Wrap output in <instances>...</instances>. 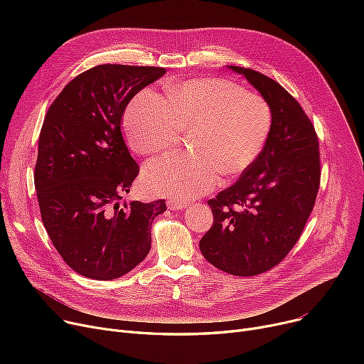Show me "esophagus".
Here are the masks:
<instances>
[{
  "instance_id": "34e87169",
  "label": "esophagus",
  "mask_w": 364,
  "mask_h": 364,
  "mask_svg": "<svg viewBox=\"0 0 364 364\" xmlns=\"http://www.w3.org/2000/svg\"><path fill=\"white\" fill-rule=\"evenodd\" d=\"M187 206H188V203L184 200H176V199L168 200V208L172 209V211H181V209H184Z\"/></svg>"
}]
</instances>
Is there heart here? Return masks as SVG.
I'll list each match as a JSON object with an SVG mask.
<instances>
[{
	"mask_svg": "<svg viewBox=\"0 0 364 364\" xmlns=\"http://www.w3.org/2000/svg\"><path fill=\"white\" fill-rule=\"evenodd\" d=\"M168 103L141 91L129 103L124 128L134 151L155 156L190 132L192 156H165L146 165L143 184L150 192L186 200L213 190L220 174L236 178L261 155L273 128V112L262 95L242 85L202 78L166 87Z\"/></svg>",
	"mask_w": 364,
	"mask_h": 364,
	"instance_id": "heart-1",
	"label": "heart"
}]
</instances>
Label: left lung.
I'll list each match as a JSON object with an SVG mask.
<instances>
[{"instance_id": "left-lung-1", "label": "left lung", "mask_w": 364, "mask_h": 364, "mask_svg": "<svg viewBox=\"0 0 364 364\" xmlns=\"http://www.w3.org/2000/svg\"><path fill=\"white\" fill-rule=\"evenodd\" d=\"M228 69L269 102L273 128L254 165L208 200L214 224L199 247L217 269L246 277L273 269L298 242L318 192L320 151L314 125L279 82L252 69Z\"/></svg>"}]
</instances>
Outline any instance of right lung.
I'll use <instances>...</instances> for the list:
<instances>
[{"label":"right lung","mask_w":364,"mask_h":364,"mask_svg":"<svg viewBox=\"0 0 364 364\" xmlns=\"http://www.w3.org/2000/svg\"><path fill=\"white\" fill-rule=\"evenodd\" d=\"M164 68L100 65L73 78L50 106L33 172L46 230L65 262L94 280L118 279L150 251L164 199L122 202L139 165L121 132L127 105Z\"/></svg>","instance_id":"add662e5"}]
</instances>
